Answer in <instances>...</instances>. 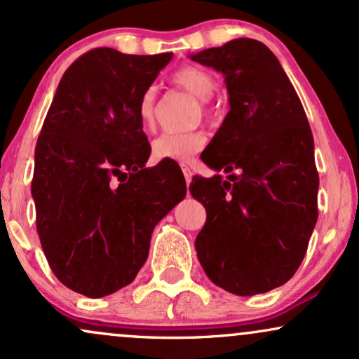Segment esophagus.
<instances>
[{
  "label": "esophagus",
  "mask_w": 359,
  "mask_h": 359,
  "mask_svg": "<svg viewBox=\"0 0 359 359\" xmlns=\"http://www.w3.org/2000/svg\"><path fill=\"white\" fill-rule=\"evenodd\" d=\"M182 167V172H184V177H185V184H191V180H192V170L191 168H189L187 165H180Z\"/></svg>",
  "instance_id": "34e87169"
}]
</instances>
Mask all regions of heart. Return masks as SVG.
<instances>
[{"mask_svg":"<svg viewBox=\"0 0 359 359\" xmlns=\"http://www.w3.org/2000/svg\"><path fill=\"white\" fill-rule=\"evenodd\" d=\"M175 86L187 90L199 101H208L216 90V81L204 69L185 65L172 76ZM155 88H148L138 101V119L145 130H150L155 123ZM205 143L204 133L187 131V133H162L151 143V155L156 160H172V162H189L197 151L203 150Z\"/></svg>","mask_w":359,"mask_h":359,"instance_id":"heart-1","label":"heart"}]
</instances>
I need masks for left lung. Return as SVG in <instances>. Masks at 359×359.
Returning <instances> with one entry per match:
<instances>
[{
	"label": "left lung",
	"instance_id": "8db88e82",
	"mask_svg": "<svg viewBox=\"0 0 359 359\" xmlns=\"http://www.w3.org/2000/svg\"><path fill=\"white\" fill-rule=\"evenodd\" d=\"M191 59L221 72L229 94L228 114L201 155L228 179L196 177L189 187L208 212L197 258L217 287L265 294L294 277L314 231L319 175L311 126L265 43L236 39Z\"/></svg>",
	"mask_w": 359,
	"mask_h": 359
}]
</instances>
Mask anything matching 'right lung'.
<instances>
[{"mask_svg": "<svg viewBox=\"0 0 359 359\" xmlns=\"http://www.w3.org/2000/svg\"><path fill=\"white\" fill-rule=\"evenodd\" d=\"M174 53L94 48L64 72L35 147L36 231L55 277L100 299L148 258L156 222L185 197L172 163L145 168L138 101Z\"/></svg>", "mask_w": 359, "mask_h": 359, "instance_id": "add662e5", "label": "right lung"}]
</instances>
